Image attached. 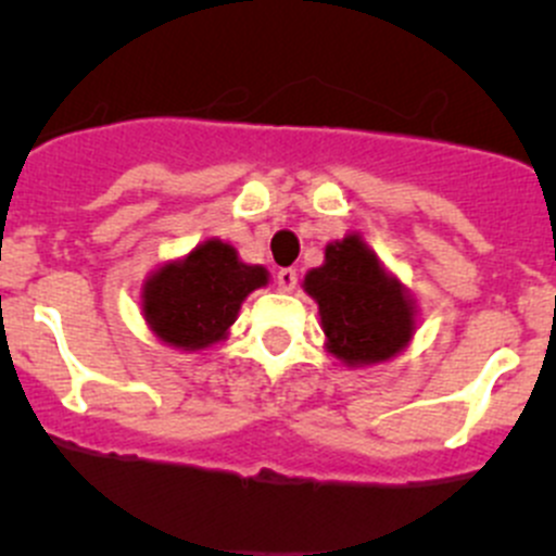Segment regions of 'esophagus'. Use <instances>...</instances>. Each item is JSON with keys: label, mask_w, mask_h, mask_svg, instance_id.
Returning <instances> with one entry per match:
<instances>
[{"label": "esophagus", "mask_w": 556, "mask_h": 556, "mask_svg": "<svg viewBox=\"0 0 556 556\" xmlns=\"http://www.w3.org/2000/svg\"><path fill=\"white\" fill-rule=\"evenodd\" d=\"M295 285H299V271H295V268H279V271H277V288L282 290V293H290Z\"/></svg>", "instance_id": "obj_1"}]
</instances>
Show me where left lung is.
<instances>
[{"label": "left lung", "mask_w": 556, "mask_h": 556, "mask_svg": "<svg viewBox=\"0 0 556 556\" xmlns=\"http://www.w3.org/2000/svg\"><path fill=\"white\" fill-rule=\"evenodd\" d=\"M304 290L317 301L325 350L344 366L392 361L417 330L414 299L361 233L325 247V263L306 274Z\"/></svg>", "instance_id": "1"}]
</instances>
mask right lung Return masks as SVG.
<instances>
[{"instance_id":"right-lung-1","label":"right lung","mask_w":556,"mask_h":556,"mask_svg":"<svg viewBox=\"0 0 556 556\" xmlns=\"http://www.w3.org/2000/svg\"><path fill=\"white\" fill-rule=\"evenodd\" d=\"M266 285V268L239 261L223 239H206L144 279L142 314L164 344L201 352L228 339L247 295Z\"/></svg>"}]
</instances>
